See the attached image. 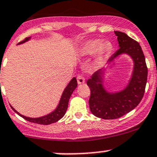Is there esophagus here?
<instances>
[{"label": "esophagus", "instance_id": "1", "mask_svg": "<svg viewBox=\"0 0 157 157\" xmlns=\"http://www.w3.org/2000/svg\"><path fill=\"white\" fill-rule=\"evenodd\" d=\"M77 80L78 84H82L85 83V78L82 75H78L77 77Z\"/></svg>", "mask_w": 157, "mask_h": 157}]
</instances>
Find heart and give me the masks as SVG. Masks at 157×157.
<instances>
[{
	"instance_id": "1",
	"label": "heart",
	"mask_w": 157,
	"mask_h": 157,
	"mask_svg": "<svg viewBox=\"0 0 157 157\" xmlns=\"http://www.w3.org/2000/svg\"><path fill=\"white\" fill-rule=\"evenodd\" d=\"M112 49V44L107 40L91 39L82 45L80 52L83 56H90L95 54L96 62L100 63L109 55Z\"/></svg>"
}]
</instances>
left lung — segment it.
<instances>
[{
  "mask_svg": "<svg viewBox=\"0 0 157 157\" xmlns=\"http://www.w3.org/2000/svg\"><path fill=\"white\" fill-rule=\"evenodd\" d=\"M119 48L109 58L110 65L117 58L127 55L134 63L131 77L127 86L118 91L106 90L103 84L105 67L96 71L87 80L90 89L89 105L92 113L102 119H116L138 105L144 94L147 80V67L141 47L127 34L115 31Z\"/></svg>",
  "mask_w": 157,
  "mask_h": 157,
  "instance_id": "8db88e82",
  "label": "left lung"
}]
</instances>
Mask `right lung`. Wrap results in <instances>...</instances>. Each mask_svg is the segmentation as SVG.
Segmentation results:
<instances>
[{"label": "right lung", "instance_id": "obj_1", "mask_svg": "<svg viewBox=\"0 0 157 157\" xmlns=\"http://www.w3.org/2000/svg\"><path fill=\"white\" fill-rule=\"evenodd\" d=\"M31 37L26 38L25 40L20 42L18 45H21V44L25 43V42H28L30 40ZM77 81L76 77H73L71 79V81L69 82L68 84L67 85L65 89L63 91L62 95L61 96V99H60L59 102H58V105L54 109L52 112L47 114V115H44V116L39 117V118H30V117H26L25 115H21L20 112H17L12 105H10L11 109L17 114L20 116H21L22 118H24L26 121H30V122L33 123H36V124H45V125H48V124H52V123H55L56 121H59L61 118H62L64 117V115H65L66 111H67V107H68V102L69 99L71 98V96L72 95L74 90L77 88Z\"/></svg>", "mask_w": 157, "mask_h": 157}]
</instances>
